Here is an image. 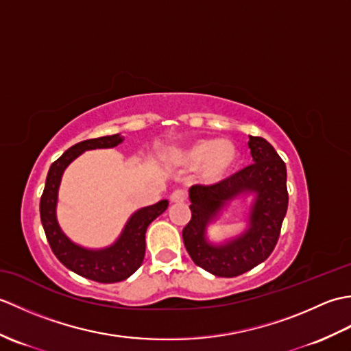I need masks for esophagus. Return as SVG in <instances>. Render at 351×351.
I'll return each instance as SVG.
<instances>
[{
  "label": "esophagus",
  "mask_w": 351,
  "mask_h": 351,
  "mask_svg": "<svg viewBox=\"0 0 351 351\" xmlns=\"http://www.w3.org/2000/svg\"><path fill=\"white\" fill-rule=\"evenodd\" d=\"M185 199H187V193H185L184 190H175V191L170 195V202L180 204V202H184Z\"/></svg>",
  "instance_id": "esophagus-1"
}]
</instances>
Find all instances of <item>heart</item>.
Here are the masks:
<instances>
[{
    "mask_svg": "<svg viewBox=\"0 0 351 351\" xmlns=\"http://www.w3.org/2000/svg\"><path fill=\"white\" fill-rule=\"evenodd\" d=\"M173 160L189 169H199L204 180L217 184L226 180L238 167L240 152L229 140L199 138L175 152Z\"/></svg>",
    "mask_w": 351,
    "mask_h": 351,
    "instance_id": "obj_1",
    "label": "heart"
}]
</instances>
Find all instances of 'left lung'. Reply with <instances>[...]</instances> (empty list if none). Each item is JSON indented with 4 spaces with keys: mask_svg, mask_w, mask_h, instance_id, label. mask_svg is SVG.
Returning a JSON list of instances; mask_svg holds the SVG:
<instances>
[{
    "mask_svg": "<svg viewBox=\"0 0 351 351\" xmlns=\"http://www.w3.org/2000/svg\"><path fill=\"white\" fill-rule=\"evenodd\" d=\"M249 138L253 164L217 184L190 189L191 219L182 229L184 245L193 263L219 278H235L271 255L288 208L285 162L265 138ZM241 192L257 195L250 229L228 245H210L204 240L207 223Z\"/></svg>",
    "mask_w": 351,
    "mask_h": 351,
    "instance_id": "1",
    "label": "left lung"
}]
</instances>
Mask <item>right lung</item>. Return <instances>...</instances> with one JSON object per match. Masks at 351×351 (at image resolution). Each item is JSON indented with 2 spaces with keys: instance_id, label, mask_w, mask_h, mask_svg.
Returning a JSON list of instances; mask_svg holds the SVG:
<instances>
[{
  "instance_id": "right-lung-1",
  "label": "right lung",
  "mask_w": 351,
  "mask_h": 351,
  "mask_svg": "<svg viewBox=\"0 0 351 351\" xmlns=\"http://www.w3.org/2000/svg\"><path fill=\"white\" fill-rule=\"evenodd\" d=\"M122 141L119 134L99 138H88L69 147L60 158L51 164L47 182L40 197V220L51 245V250L60 263L69 270L99 283H114L125 280L137 271L145 259L146 229L160 214L167 210V200L141 208L126 223L121 238L107 249L87 250L73 244L66 237L56 219L57 191L64 169L77 158L80 154L90 149L114 147Z\"/></svg>"
}]
</instances>
